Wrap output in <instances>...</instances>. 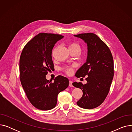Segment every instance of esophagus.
Instances as JSON below:
<instances>
[{
  "label": "esophagus",
  "instance_id": "1",
  "mask_svg": "<svg viewBox=\"0 0 132 132\" xmlns=\"http://www.w3.org/2000/svg\"><path fill=\"white\" fill-rule=\"evenodd\" d=\"M72 83H73V82L72 81H71V80L69 81V86H70V87H73Z\"/></svg>",
  "mask_w": 132,
  "mask_h": 132
}]
</instances>
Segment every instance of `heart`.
Segmentation results:
<instances>
[{
    "label": "heart",
    "mask_w": 132,
    "mask_h": 132,
    "mask_svg": "<svg viewBox=\"0 0 132 132\" xmlns=\"http://www.w3.org/2000/svg\"><path fill=\"white\" fill-rule=\"evenodd\" d=\"M80 48L79 45L75 43V42H71L69 44V48ZM73 66H66L64 68H62V70L64 72H65L67 74L71 75L73 72Z\"/></svg>",
    "instance_id": "obj_1"
}]
</instances>
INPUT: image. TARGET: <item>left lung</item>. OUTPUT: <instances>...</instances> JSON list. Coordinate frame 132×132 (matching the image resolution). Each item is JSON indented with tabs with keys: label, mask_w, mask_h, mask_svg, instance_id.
I'll return each instance as SVG.
<instances>
[{
	"label": "left lung",
	"mask_w": 132,
	"mask_h": 132,
	"mask_svg": "<svg viewBox=\"0 0 132 132\" xmlns=\"http://www.w3.org/2000/svg\"><path fill=\"white\" fill-rule=\"evenodd\" d=\"M74 36L84 40L88 46L87 61L75 74L77 78L87 77V84H72L83 92L77 103L82 108L94 109L104 101L109 92L114 75L113 57L107 45L96 34L89 32Z\"/></svg>",
	"instance_id": "obj_1"
}]
</instances>
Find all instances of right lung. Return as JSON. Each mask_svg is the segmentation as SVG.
<instances>
[{
	"mask_svg": "<svg viewBox=\"0 0 132 132\" xmlns=\"http://www.w3.org/2000/svg\"><path fill=\"white\" fill-rule=\"evenodd\" d=\"M58 34L39 33L28 42L20 58V81L28 99L40 110H49L57 104L58 94L69 85L68 79L61 75L54 82L46 75L54 68L52 50L57 42L63 38Z\"/></svg>",
	"mask_w": 132,
	"mask_h": 132,
	"instance_id": "right-lung-1",
	"label": "right lung"
}]
</instances>
